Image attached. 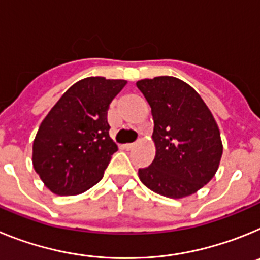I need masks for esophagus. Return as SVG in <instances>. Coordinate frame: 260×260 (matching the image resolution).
Masks as SVG:
<instances>
[{
	"label": "esophagus",
	"mask_w": 260,
	"mask_h": 260,
	"mask_svg": "<svg viewBox=\"0 0 260 260\" xmlns=\"http://www.w3.org/2000/svg\"><path fill=\"white\" fill-rule=\"evenodd\" d=\"M135 144L137 143H126V144H123V148H125V150H132Z\"/></svg>",
	"instance_id": "34e87169"
}]
</instances>
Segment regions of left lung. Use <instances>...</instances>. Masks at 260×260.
Here are the masks:
<instances>
[{
    "label": "left lung",
    "mask_w": 260,
    "mask_h": 260,
    "mask_svg": "<svg viewBox=\"0 0 260 260\" xmlns=\"http://www.w3.org/2000/svg\"><path fill=\"white\" fill-rule=\"evenodd\" d=\"M151 107L156 155L139 169L144 186L156 194L181 199L207 185L219 169L222 142L219 126L199 93L174 77L137 82Z\"/></svg>",
    "instance_id": "1"
}]
</instances>
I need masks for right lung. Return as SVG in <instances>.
<instances>
[{
    "instance_id": "right-lung-1",
    "label": "right lung",
    "mask_w": 260,
    "mask_h": 260,
    "mask_svg": "<svg viewBox=\"0 0 260 260\" xmlns=\"http://www.w3.org/2000/svg\"><path fill=\"white\" fill-rule=\"evenodd\" d=\"M126 83L123 79L84 78L43 119L32 146V164L50 191L78 195L102 180L118 150L109 137L108 109Z\"/></svg>"
}]
</instances>
